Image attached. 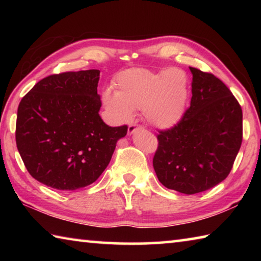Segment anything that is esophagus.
<instances>
[{"mask_svg":"<svg viewBox=\"0 0 261 261\" xmlns=\"http://www.w3.org/2000/svg\"><path fill=\"white\" fill-rule=\"evenodd\" d=\"M138 129H140V126L135 124V123H132V124H130L129 127H127V132H129V135H132V134H135V132Z\"/></svg>","mask_w":261,"mask_h":261,"instance_id":"esophagus-1","label":"esophagus"}]
</instances>
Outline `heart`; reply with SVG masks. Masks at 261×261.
Instances as JSON below:
<instances>
[{
  "label": "heart",
  "mask_w": 261,
  "mask_h": 261,
  "mask_svg": "<svg viewBox=\"0 0 261 261\" xmlns=\"http://www.w3.org/2000/svg\"><path fill=\"white\" fill-rule=\"evenodd\" d=\"M115 92L103 93L102 102L115 121L131 120L132 113L144 110L152 125L168 129L182 120L189 96V79L182 69L153 71L127 69L115 81Z\"/></svg>",
  "instance_id": "obj_1"
}]
</instances>
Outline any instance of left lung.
Listing matches in <instances>:
<instances>
[{
	"label": "left lung",
	"instance_id": "obj_1",
	"mask_svg": "<svg viewBox=\"0 0 261 261\" xmlns=\"http://www.w3.org/2000/svg\"><path fill=\"white\" fill-rule=\"evenodd\" d=\"M192 98L182 120L159 131L153 167L162 185L194 194L230 173L243 139V113L230 90L213 73L190 67Z\"/></svg>",
	"mask_w": 261,
	"mask_h": 261
}]
</instances>
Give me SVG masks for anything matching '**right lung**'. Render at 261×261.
<instances>
[{
    "label": "right lung",
    "instance_id": "1",
    "mask_svg": "<svg viewBox=\"0 0 261 261\" xmlns=\"http://www.w3.org/2000/svg\"><path fill=\"white\" fill-rule=\"evenodd\" d=\"M99 70L50 74L35 84L17 112L16 144L39 182L73 191L99 178L127 125L101 120Z\"/></svg>",
    "mask_w": 261,
    "mask_h": 261
}]
</instances>
